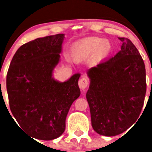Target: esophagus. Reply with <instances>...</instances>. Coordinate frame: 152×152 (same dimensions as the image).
I'll use <instances>...</instances> for the list:
<instances>
[{
	"instance_id": "obj_1",
	"label": "esophagus",
	"mask_w": 152,
	"mask_h": 152,
	"mask_svg": "<svg viewBox=\"0 0 152 152\" xmlns=\"http://www.w3.org/2000/svg\"><path fill=\"white\" fill-rule=\"evenodd\" d=\"M78 85L80 90L84 91L88 85V78H86V77H82V78H80L78 81Z\"/></svg>"
}]
</instances>
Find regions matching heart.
Wrapping results in <instances>:
<instances>
[{
	"instance_id": "b5f03b06",
	"label": "heart",
	"mask_w": 152,
	"mask_h": 152,
	"mask_svg": "<svg viewBox=\"0 0 152 152\" xmlns=\"http://www.w3.org/2000/svg\"><path fill=\"white\" fill-rule=\"evenodd\" d=\"M112 50L110 42L98 37H91L77 42L72 48V56L75 58L88 56L98 52L102 57L107 56Z\"/></svg>"
}]
</instances>
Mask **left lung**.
Here are the masks:
<instances>
[{
	"instance_id": "8db88e82",
	"label": "left lung",
	"mask_w": 152,
	"mask_h": 152,
	"mask_svg": "<svg viewBox=\"0 0 152 152\" xmlns=\"http://www.w3.org/2000/svg\"><path fill=\"white\" fill-rule=\"evenodd\" d=\"M119 39L123 42L121 50L87 72L90 86L86 97L91 125L96 132L105 136L119 135L135 123L146 93L142 56L129 39Z\"/></svg>"
}]
</instances>
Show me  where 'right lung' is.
Instances as JSON below:
<instances>
[{"mask_svg": "<svg viewBox=\"0 0 152 152\" xmlns=\"http://www.w3.org/2000/svg\"><path fill=\"white\" fill-rule=\"evenodd\" d=\"M64 39V34H56L23 44L8 69L10 110L20 128L35 139L52 140L62 135L70 107L80 94V74L64 82L53 77Z\"/></svg>", "mask_w": 152, "mask_h": 152, "instance_id": "obj_1", "label": "right lung"}]
</instances>
